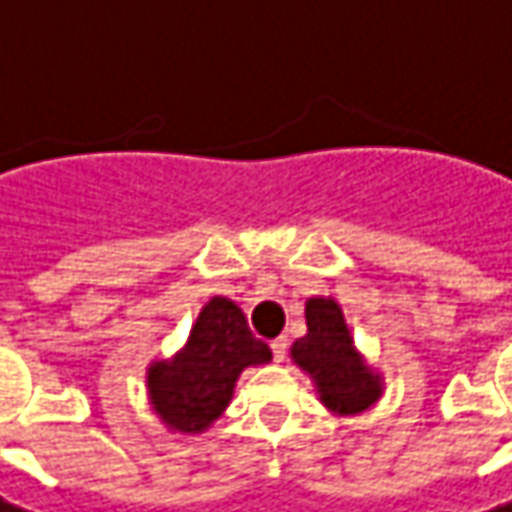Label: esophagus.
<instances>
[{
    "mask_svg": "<svg viewBox=\"0 0 512 512\" xmlns=\"http://www.w3.org/2000/svg\"><path fill=\"white\" fill-rule=\"evenodd\" d=\"M272 359H275V362H284L286 359V347H289V342H286L284 336H281V339H275V342H272Z\"/></svg>",
    "mask_w": 512,
    "mask_h": 512,
    "instance_id": "obj_1",
    "label": "esophagus"
}]
</instances>
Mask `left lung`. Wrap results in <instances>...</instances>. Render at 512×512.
Returning <instances> with one entry per match:
<instances>
[{
    "label": "left lung",
    "instance_id": "1",
    "mask_svg": "<svg viewBox=\"0 0 512 512\" xmlns=\"http://www.w3.org/2000/svg\"><path fill=\"white\" fill-rule=\"evenodd\" d=\"M292 359L316 379L321 403L336 414H356L374 403L382 391L353 350L345 316L333 298L307 301V336L292 345Z\"/></svg>",
    "mask_w": 512,
    "mask_h": 512
}]
</instances>
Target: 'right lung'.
<instances>
[{"instance_id":"1","label":"right lung","mask_w":512,"mask_h":512,"mask_svg":"<svg viewBox=\"0 0 512 512\" xmlns=\"http://www.w3.org/2000/svg\"><path fill=\"white\" fill-rule=\"evenodd\" d=\"M269 359L272 350L255 339L243 310L228 298H211L196 318L185 350L150 368V403L170 429L202 432L228 406L240 371Z\"/></svg>"}]
</instances>
